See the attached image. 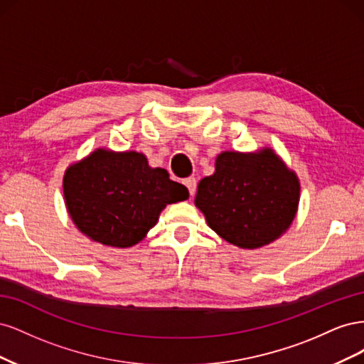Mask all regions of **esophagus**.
Returning a JSON list of instances; mask_svg holds the SVG:
<instances>
[{"label": "esophagus", "mask_w": 364, "mask_h": 364, "mask_svg": "<svg viewBox=\"0 0 364 364\" xmlns=\"http://www.w3.org/2000/svg\"><path fill=\"white\" fill-rule=\"evenodd\" d=\"M183 185L186 186V188H188L190 196L193 197L194 193H196V188H197V181H196V178H186V179H183Z\"/></svg>", "instance_id": "34e87169"}]
</instances>
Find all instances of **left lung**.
I'll return each instance as SVG.
<instances>
[{
	"label": "left lung",
	"instance_id": "left-lung-1",
	"mask_svg": "<svg viewBox=\"0 0 364 364\" xmlns=\"http://www.w3.org/2000/svg\"><path fill=\"white\" fill-rule=\"evenodd\" d=\"M299 193L296 173L264 147L255 153H220L214 174L199 182L194 203L228 243L258 249L290 228Z\"/></svg>",
	"mask_w": 364,
	"mask_h": 364
}]
</instances>
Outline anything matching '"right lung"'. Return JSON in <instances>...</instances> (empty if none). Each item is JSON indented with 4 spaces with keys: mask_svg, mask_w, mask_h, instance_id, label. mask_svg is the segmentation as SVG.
Segmentation results:
<instances>
[{
    "mask_svg": "<svg viewBox=\"0 0 364 364\" xmlns=\"http://www.w3.org/2000/svg\"><path fill=\"white\" fill-rule=\"evenodd\" d=\"M63 196L77 229L111 247H130L158 223L162 209L188 199V190L138 151L97 149L63 176Z\"/></svg>",
    "mask_w": 364,
    "mask_h": 364,
    "instance_id": "add662e5",
    "label": "right lung"
}]
</instances>
